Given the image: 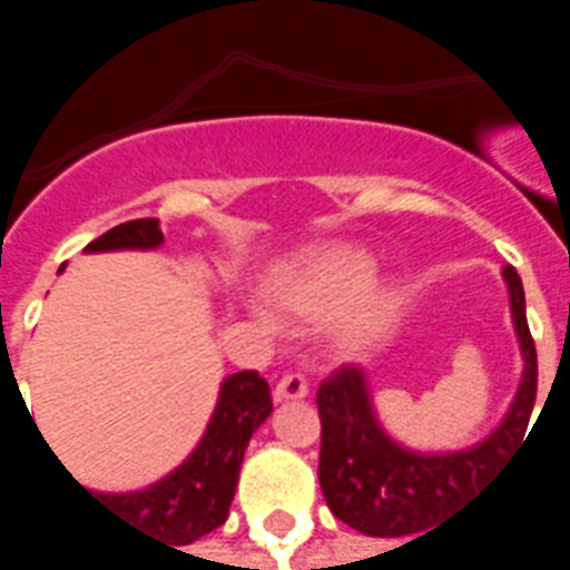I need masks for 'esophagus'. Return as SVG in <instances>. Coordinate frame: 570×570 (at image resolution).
<instances>
[{
	"instance_id": "1",
	"label": "esophagus",
	"mask_w": 570,
	"mask_h": 570,
	"mask_svg": "<svg viewBox=\"0 0 570 570\" xmlns=\"http://www.w3.org/2000/svg\"><path fill=\"white\" fill-rule=\"evenodd\" d=\"M305 396H308V382L296 372H289L274 384V403H296V400H305Z\"/></svg>"
}]
</instances>
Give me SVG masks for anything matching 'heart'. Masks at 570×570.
<instances>
[{
  "label": "heart",
  "instance_id": "1",
  "mask_svg": "<svg viewBox=\"0 0 570 570\" xmlns=\"http://www.w3.org/2000/svg\"><path fill=\"white\" fill-rule=\"evenodd\" d=\"M372 253L323 244L277 262L265 277L262 298L284 326H317L335 317V342L354 354L382 342L400 317L394 286L372 284Z\"/></svg>",
  "mask_w": 570,
  "mask_h": 570
}]
</instances>
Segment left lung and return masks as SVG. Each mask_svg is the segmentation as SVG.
Here are the masks:
<instances>
[{
	"label": "left lung",
	"instance_id": "8db88e82",
	"mask_svg": "<svg viewBox=\"0 0 570 570\" xmlns=\"http://www.w3.org/2000/svg\"><path fill=\"white\" fill-rule=\"evenodd\" d=\"M501 274L510 293V317L522 354V379L507 415L485 440L454 452L409 449L379 421L366 372L338 370L330 382L321 384L317 476L335 519L357 528L360 534H419L461 501L466 491L489 479L513 454L515 442L525 440L528 419L538 396V351L528 333L522 281L510 265Z\"/></svg>",
	"mask_w": 570,
	"mask_h": 570
}]
</instances>
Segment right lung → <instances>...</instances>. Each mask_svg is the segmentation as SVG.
Returning <instances> with one entry per match:
<instances>
[{
    "label": "right lung",
    "instance_id": "add662e5",
    "mask_svg": "<svg viewBox=\"0 0 570 570\" xmlns=\"http://www.w3.org/2000/svg\"><path fill=\"white\" fill-rule=\"evenodd\" d=\"M161 244L164 235L158 219H134V223L109 228L106 235L91 240L85 253L158 249ZM268 415H272L268 382L259 372H235L223 379L210 424L176 470L146 489L121 491V494L91 491L85 485L81 489L88 491L94 501L104 503L109 513L125 519L128 525H137L142 534L174 540L176 547H186L225 522L249 436Z\"/></svg>",
    "mask_w": 570,
    "mask_h": 570
}]
</instances>
